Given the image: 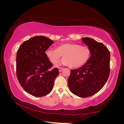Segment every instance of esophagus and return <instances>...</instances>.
Returning <instances> with one entry per match:
<instances>
[{
	"label": "esophagus",
	"instance_id": "1",
	"mask_svg": "<svg viewBox=\"0 0 124 124\" xmlns=\"http://www.w3.org/2000/svg\"><path fill=\"white\" fill-rule=\"evenodd\" d=\"M63 68H61V67H60V68H58V70H59V72H62V70H63Z\"/></svg>",
	"mask_w": 124,
	"mask_h": 124
}]
</instances>
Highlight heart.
Wrapping results in <instances>:
<instances>
[{
  "mask_svg": "<svg viewBox=\"0 0 124 124\" xmlns=\"http://www.w3.org/2000/svg\"><path fill=\"white\" fill-rule=\"evenodd\" d=\"M91 54V49L87 46L75 43H65L58 45L56 49L49 48L45 54L50 62L56 64L63 55L61 64L69 65L72 68L84 66L89 61Z\"/></svg>",
  "mask_w": 124,
  "mask_h": 124,
  "instance_id": "obj_1",
  "label": "heart"
}]
</instances>
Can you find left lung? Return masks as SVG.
Instances as JSON below:
<instances>
[{
    "mask_svg": "<svg viewBox=\"0 0 124 124\" xmlns=\"http://www.w3.org/2000/svg\"><path fill=\"white\" fill-rule=\"evenodd\" d=\"M91 49V57L86 63L71 70L68 79L70 91L80 97L95 95L104 86L110 74V52L106 46L90 38H82Z\"/></svg>",
    "mask_w": 124,
    "mask_h": 124,
    "instance_id": "obj_1",
    "label": "left lung"
}]
</instances>
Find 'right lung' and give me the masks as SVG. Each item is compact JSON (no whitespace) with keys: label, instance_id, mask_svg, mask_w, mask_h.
<instances>
[{"label":"right lung","instance_id":"obj_1","mask_svg":"<svg viewBox=\"0 0 124 124\" xmlns=\"http://www.w3.org/2000/svg\"><path fill=\"white\" fill-rule=\"evenodd\" d=\"M53 43L46 37L35 36L24 41L17 52V78L24 91L32 96L49 94L59 74L57 68H51L52 64L45 54Z\"/></svg>","mask_w":124,"mask_h":124}]
</instances>
